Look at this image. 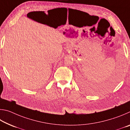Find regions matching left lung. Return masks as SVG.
I'll list each match as a JSON object with an SVG mask.
<instances>
[{
	"label": "left lung",
	"mask_w": 130,
	"mask_h": 130,
	"mask_svg": "<svg viewBox=\"0 0 130 130\" xmlns=\"http://www.w3.org/2000/svg\"><path fill=\"white\" fill-rule=\"evenodd\" d=\"M112 84L111 83H107V84H105L104 86H103L102 87H101L100 89H102V90L106 89L107 88H108L111 87V86H112Z\"/></svg>",
	"instance_id": "left-lung-1"
}]
</instances>
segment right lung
Returning a JSON list of instances; mask_svg holds the SVG:
<instances>
[{
    "label": "right lung",
    "mask_w": 130,
    "mask_h": 130,
    "mask_svg": "<svg viewBox=\"0 0 130 130\" xmlns=\"http://www.w3.org/2000/svg\"><path fill=\"white\" fill-rule=\"evenodd\" d=\"M34 12H35V11H34ZM28 15V14H27Z\"/></svg>",
    "instance_id": "obj_1"
}]
</instances>
